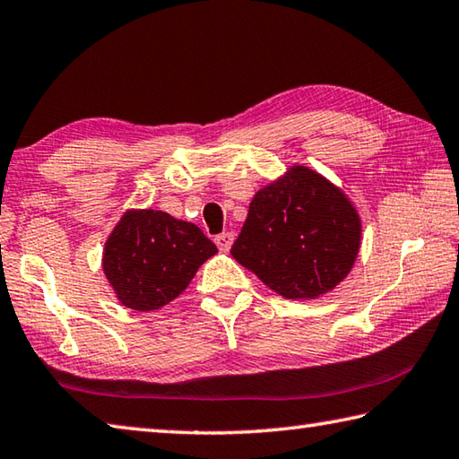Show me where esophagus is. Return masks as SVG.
I'll list each match as a JSON object with an SVG mask.
<instances>
[{"mask_svg": "<svg viewBox=\"0 0 459 459\" xmlns=\"http://www.w3.org/2000/svg\"><path fill=\"white\" fill-rule=\"evenodd\" d=\"M232 240H235V235H232V232H222V235L214 237V243L221 248V251H229V248L232 247Z\"/></svg>", "mask_w": 459, "mask_h": 459, "instance_id": "esophagus-1", "label": "esophagus"}]
</instances>
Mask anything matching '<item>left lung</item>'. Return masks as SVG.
<instances>
[{"instance_id":"1","label":"left lung","mask_w":459,"mask_h":459,"mask_svg":"<svg viewBox=\"0 0 459 459\" xmlns=\"http://www.w3.org/2000/svg\"><path fill=\"white\" fill-rule=\"evenodd\" d=\"M359 245V214L343 190L293 166L255 195L230 255L274 293L316 299L347 277Z\"/></svg>"}]
</instances>
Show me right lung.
Wrapping results in <instances>:
<instances>
[{"label":"right lung","mask_w":459,"mask_h":459,"mask_svg":"<svg viewBox=\"0 0 459 459\" xmlns=\"http://www.w3.org/2000/svg\"><path fill=\"white\" fill-rule=\"evenodd\" d=\"M214 243L193 222L162 211H128L106 240L102 266L120 303L154 311L177 299Z\"/></svg>","instance_id":"right-lung-1"}]
</instances>
